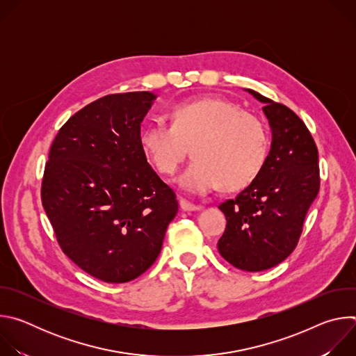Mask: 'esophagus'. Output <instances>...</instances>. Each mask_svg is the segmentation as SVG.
<instances>
[{"label":"esophagus","mask_w":356,"mask_h":356,"mask_svg":"<svg viewBox=\"0 0 356 356\" xmlns=\"http://www.w3.org/2000/svg\"><path fill=\"white\" fill-rule=\"evenodd\" d=\"M179 204H180V209L183 211H198V210H201L200 206H195V204H193V202H190V201H187L184 198H180Z\"/></svg>","instance_id":"34e87169"}]
</instances>
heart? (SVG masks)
<instances>
[{"mask_svg":"<svg viewBox=\"0 0 356 356\" xmlns=\"http://www.w3.org/2000/svg\"><path fill=\"white\" fill-rule=\"evenodd\" d=\"M140 146L161 175H173L187 158L194 161L179 176L191 194L248 187L269 156V136L261 118L224 98L184 101L173 107L170 122L155 121L140 132Z\"/></svg>","mask_w":356,"mask_h":356,"instance_id":"1","label":"heart"}]
</instances>
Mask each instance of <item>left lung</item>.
<instances>
[{
	"instance_id": "obj_1",
	"label": "left lung",
	"mask_w": 356,
	"mask_h": 356,
	"mask_svg": "<svg viewBox=\"0 0 356 356\" xmlns=\"http://www.w3.org/2000/svg\"><path fill=\"white\" fill-rule=\"evenodd\" d=\"M248 91L265 104L272 145L257 180L218 206L227 218L218 252L241 270L261 272L283 262L297 246L320 190V166L317 145L298 115Z\"/></svg>"
}]
</instances>
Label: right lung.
<instances>
[{
	"label": "right lung",
	"mask_w": 356,
	"mask_h": 356,
	"mask_svg": "<svg viewBox=\"0 0 356 356\" xmlns=\"http://www.w3.org/2000/svg\"><path fill=\"white\" fill-rule=\"evenodd\" d=\"M155 94L101 97L59 129L40 187L65 255L92 277L127 283L159 257L179 204L140 146V122Z\"/></svg>",
	"instance_id": "obj_1"
}]
</instances>
